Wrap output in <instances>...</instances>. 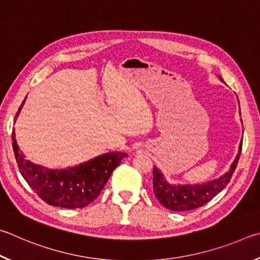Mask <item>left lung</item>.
<instances>
[{"label":"left lung","instance_id":"obj_1","mask_svg":"<svg viewBox=\"0 0 260 260\" xmlns=\"http://www.w3.org/2000/svg\"><path fill=\"white\" fill-rule=\"evenodd\" d=\"M221 80V77H219ZM222 81V80H221ZM242 151V142L240 144L239 153L232 163L230 171L219 178L199 185H170L165 179L162 172L156 167L153 168V190L156 199L167 209L172 211H188L207 204L220 193L230 183L232 175L238 166L240 154Z\"/></svg>","mask_w":260,"mask_h":260}]
</instances>
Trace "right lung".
Listing matches in <instances>:
<instances>
[{
	"label": "right lung",
	"instance_id": "add662e5",
	"mask_svg": "<svg viewBox=\"0 0 260 260\" xmlns=\"http://www.w3.org/2000/svg\"><path fill=\"white\" fill-rule=\"evenodd\" d=\"M21 103L17 115L20 113ZM12 147L21 176L29 187L50 206L76 209L84 208L98 198L113 170L126 156L125 153L112 152L92 158L80 166L52 170L26 160L12 133Z\"/></svg>",
	"mask_w": 260,
	"mask_h": 260
}]
</instances>
